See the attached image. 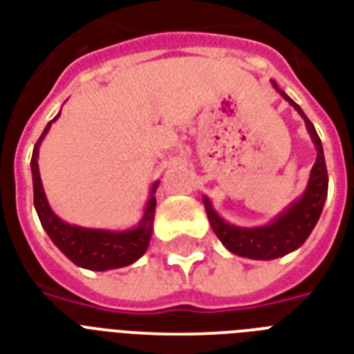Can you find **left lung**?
I'll return each mask as SVG.
<instances>
[{
	"label": "left lung",
	"mask_w": 354,
	"mask_h": 354,
	"mask_svg": "<svg viewBox=\"0 0 354 354\" xmlns=\"http://www.w3.org/2000/svg\"><path fill=\"white\" fill-rule=\"evenodd\" d=\"M274 86L275 90L279 91L281 95L285 97L286 101L290 102L292 106L301 113L308 132H310V138H313L314 145L318 149L316 163H314L313 171H310L308 187L305 194H303V198L297 200L296 204L292 205L285 215H281L272 224L263 227H252V230L230 226L227 222L222 221L221 216L211 209L209 200H204L211 227L216 233V236L221 239L222 244L230 252L236 253L241 257L257 259V261H272V259L283 257L286 253L294 252L296 248L301 246L303 242L308 239L314 226H316L319 215H322L325 198H327V189H329V176H327V165H325L324 147H322V141H319L316 128H314L313 122L308 121L307 115L303 113L301 108L297 106L296 102L292 101L285 91H281L275 82Z\"/></svg>",
	"instance_id": "8db88e82"
}]
</instances>
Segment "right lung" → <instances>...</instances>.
Masks as SVG:
<instances>
[{"mask_svg": "<svg viewBox=\"0 0 354 354\" xmlns=\"http://www.w3.org/2000/svg\"><path fill=\"white\" fill-rule=\"evenodd\" d=\"M53 121L47 122L46 130L41 132L40 139L36 141L35 150H32V158H30L32 187H35V207L41 226L47 232V235L51 236V241L60 248V252L68 259H71L77 266L95 270V272H104V270L122 268V266L132 264L149 248L156 209L154 193L160 183L152 185V194H150L149 204H147V209H145L143 222L138 227L130 230V232L112 233L102 232V230H88V227L69 226L64 221H60L53 213L49 204H47L46 193H44V187H41L38 161H36L38 160V147H40L41 139L47 133Z\"/></svg>", "mask_w": 354, "mask_h": 354, "instance_id": "1", "label": "right lung"}]
</instances>
